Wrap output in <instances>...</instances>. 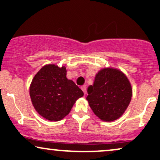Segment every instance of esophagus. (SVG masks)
I'll return each instance as SVG.
<instances>
[{"label": "esophagus", "mask_w": 160, "mask_h": 160, "mask_svg": "<svg viewBox=\"0 0 160 160\" xmlns=\"http://www.w3.org/2000/svg\"><path fill=\"white\" fill-rule=\"evenodd\" d=\"M81 89L82 90V92H84V94H86V86H81Z\"/></svg>", "instance_id": "esophagus-1"}]
</instances>
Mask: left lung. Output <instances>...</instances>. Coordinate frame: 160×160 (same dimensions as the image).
I'll return each mask as SVG.
<instances>
[{
    "mask_svg": "<svg viewBox=\"0 0 160 160\" xmlns=\"http://www.w3.org/2000/svg\"><path fill=\"white\" fill-rule=\"evenodd\" d=\"M86 100L102 120L111 122L123 114L131 102L132 89L120 70L106 68L95 75L94 84L87 89Z\"/></svg>",
    "mask_w": 160,
    "mask_h": 160,
    "instance_id": "1",
    "label": "left lung"
}]
</instances>
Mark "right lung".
Segmentation results:
<instances>
[{"mask_svg": "<svg viewBox=\"0 0 160 160\" xmlns=\"http://www.w3.org/2000/svg\"><path fill=\"white\" fill-rule=\"evenodd\" d=\"M65 66H43L33 78L30 97L36 111L50 121L61 120L71 111L83 92L66 78Z\"/></svg>", "mask_w": 160, "mask_h": 160, "instance_id": "1", "label": "right lung"}]
</instances>
